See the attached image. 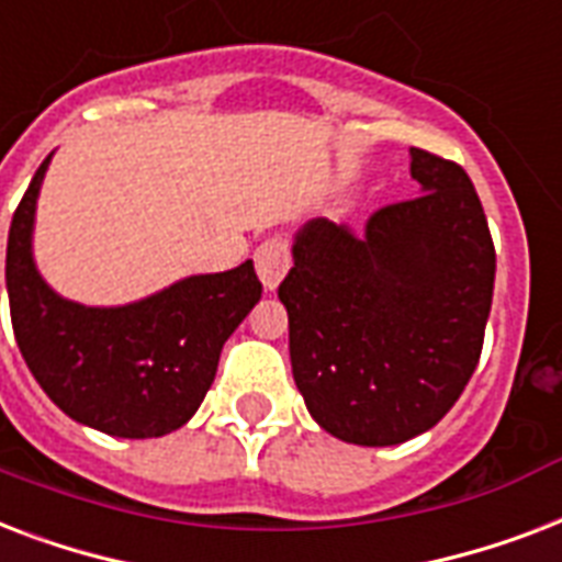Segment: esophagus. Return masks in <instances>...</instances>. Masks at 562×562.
Segmentation results:
<instances>
[{
	"label": "esophagus",
	"mask_w": 562,
	"mask_h": 562,
	"mask_svg": "<svg viewBox=\"0 0 562 562\" xmlns=\"http://www.w3.org/2000/svg\"><path fill=\"white\" fill-rule=\"evenodd\" d=\"M255 267H258V278L263 290L276 293L278 284L290 272V249H286V240L269 237V240L260 243L258 251H255Z\"/></svg>",
	"instance_id": "34e87169"
}]
</instances>
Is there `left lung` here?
I'll return each instance as SVG.
<instances>
[{
    "instance_id": "left-lung-1",
    "label": "left lung",
    "mask_w": 562,
    "mask_h": 562,
    "mask_svg": "<svg viewBox=\"0 0 562 562\" xmlns=\"http://www.w3.org/2000/svg\"><path fill=\"white\" fill-rule=\"evenodd\" d=\"M422 193L355 232L304 222L278 286L290 363L322 430L398 446L446 416L475 372L493 307L495 249L463 167L411 149Z\"/></svg>"
}]
</instances>
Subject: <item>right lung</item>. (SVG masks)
I'll return each mask as SVG.
<instances>
[{"instance_id":"obj_1","label":"right lung","mask_w":562,"mask_h":562,"mask_svg":"<svg viewBox=\"0 0 562 562\" xmlns=\"http://www.w3.org/2000/svg\"><path fill=\"white\" fill-rule=\"evenodd\" d=\"M49 160L34 172L8 232L5 284L16 346L69 419L111 437H164L199 411L222 346L260 302L255 263L181 278L116 307L69 302L43 281L32 251Z\"/></svg>"}]
</instances>
